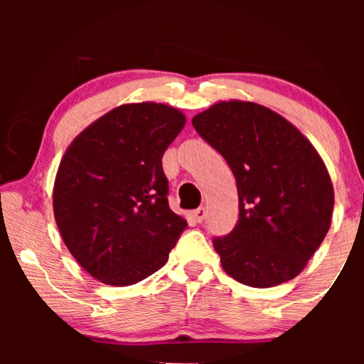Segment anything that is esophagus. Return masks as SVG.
<instances>
[{"label": "esophagus", "instance_id": "34e87169", "mask_svg": "<svg viewBox=\"0 0 364 364\" xmlns=\"http://www.w3.org/2000/svg\"><path fill=\"white\" fill-rule=\"evenodd\" d=\"M193 217H195L196 223H203V220H205V217H207V210L203 207H198L196 210H193Z\"/></svg>", "mask_w": 364, "mask_h": 364}]
</instances>
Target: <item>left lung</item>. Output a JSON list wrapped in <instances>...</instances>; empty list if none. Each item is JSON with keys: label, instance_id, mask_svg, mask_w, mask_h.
<instances>
[{"label": "left lung", "instance_id": "left-lung-1", "mask_svg": "<svg viewBox=\"0 0 364 364\" xmlns=\"http://www.w3.org/2000/svg\"><path fill=\"white\" fill-rule=\"evenodd\" d=\"M191 124L236 178L240 219L212 241L223 269L252 287L294 279L332 220V181L315 147L281 114L255 102H217Z\"/></svg>", "mask_w": 364, "mask_h": 364}]
</instances>
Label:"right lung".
Here are the masks:
<instances>
[{"instance_id": "add662e5", "label": "right lung", "mask_w": 364, "mask_h": 364, "mask_svg": "<svg viewBox=\"0 0 364 364\" xmlns=\"http://www.w3.org/2000/svg\"><path fill=\"white\" fill-rule=\"evenodd\" d=\"M185 121L166 104H124L83 129L63 156L54 217L66 248L97 281H144L164 267L186 229L169 208L162 169Z\"/></svg>"}]
</instances>
